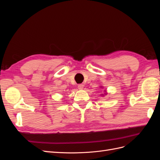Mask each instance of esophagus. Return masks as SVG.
Instances as JSON below:
<instances>
[{"label": "esophagus", "mask_w": 160, "mask_h": 160, "mask_svg": "<svg viewBox=\"0 0 160 160\" xmlns=\"http://www.w3.org/2000/svg\"><path fill=\"white\" fill-rule=\"evenodd\" d=\"M77 87H78L79 89H83L84 88V85L83 84H79Z\"/></svg>", "instance_id": "obj_1"}]
</instances>
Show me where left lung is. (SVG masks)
<instances>
[{"mask_svg":"<svg viewBox=\"0 0 160 160\" xmlns=\"http://www.w3.org/2000/svg\"><path fill=\"white\" fill-rule=\"evenodd\" d=\"M106 94H107V93H105V95H106Z\"/></svg>","mask_w":160,"mask_h":160,"instance_id":"left-lung-1","label":"left lung"}]
</instances>
